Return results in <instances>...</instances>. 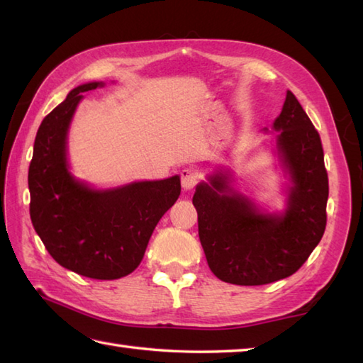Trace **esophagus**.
Masks as SVG:
<instances>
[{"mask_svg": "<svg viewBox=\"0 0 363 363\" xmlns=\"http://www.w3.org/2000/svg\"><path fill=\"white\" fill-rule=\"evenodd\" d=\"M198 182V173L195 172L194 168H186L181 172V184H182V189L189 191L196 186Z\"/></svg>", "mask_w": 363, "mask_h": 363, "instance_id": "1", "label": "esophagus"}]
</instances>
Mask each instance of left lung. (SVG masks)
Masks as SVG:
<instances>
[{"label": "left lung", "mask_w": 363, "mask_h": 363, "mask_svg": "<svg viewBox=\"0 0 363 363\" xmlns=\"http://www.w3.org/2000/svg\"><path fill=\"white\" fill-rule=\"evenodd\" d=\"M264 130L277 133L272 151L287 177L282 211H268L234 187V173L221 165L198 184L191 199L209 268L235 285H264L291 276L326 228L325 154L317 129L290 90L272 130Z\"/></svg>", "instance_id": "left-lung-1"}]
</instances>
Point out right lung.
Returning <instances> with one entry per match:
<instances>
[{"label": "right lung", "mask_w": 363, "mask_h": 363, "mask_svg": "<svg viewBox=\"0 0 363 363\" xmlns=\"http://www.w3.org/2000/svg\"><path fill=\"white\" fill-rule=\"evenodd\" d=\"M74 87L37 130L29 165L30 221L59 265L91 279H120L140 265L154 228L181 195V177L96 189L72 173L68 133L84 91Z\"/></svg>", "instance_id": "1"}]
</instances>
